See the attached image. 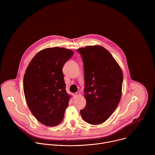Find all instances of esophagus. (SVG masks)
I'll return each mask as SVG.
<instances>
[{"mask_svg":"<svg viewBox=\"0 0 155 155\" xmlns=\"http://www.w3.org/2000/svg\"><path fill=\"white\" fill-rule=\"evenodd\" d=\"M80 94V93L79 92V91H77V93H74V96H79Z\"/></svg>","mask_w":155,"mask_h":155,"instance_id":"obj_1","label":"esophagus"}]
</instances>
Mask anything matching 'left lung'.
I'll return each instance as SVG.
<instances>
[{
  "label": "left lung",
  "instance_id": "8db88e82",
  "mask_svg": "<svg viewBox=\"0 0 155 155\" xmlns=\"http://www.w3.org/2000/svg\"><path fill=\"white\" fill-rule=\"evenodd\" d=\"M83 62L85 107L83 119L91 124L105 122L114 112L121 96L123 75L112 54L94 45L77 50Z\"/></svg>",
  "mask_w": 155,
  "mask_h": 155
}]
</instances>
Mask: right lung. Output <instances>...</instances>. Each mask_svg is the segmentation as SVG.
Here are the masks:
<instances>
[{"label":"right lung","mask_w":155,"mask_h":155,"mask_svg":"<svg viewBox=\"0 0 155 155\" xmlns=\"http://www.w3.org/2000/svg\"><path fill=\"white\" fill-rule=\"evenodd\" d=\"M74 52L64 48L44 49L31 60L26 69L23 89L27 104L35 118L43 124H59L68 106L62 68Z\"/></svg>","instance_id":"obj_1"}]
</instances>
